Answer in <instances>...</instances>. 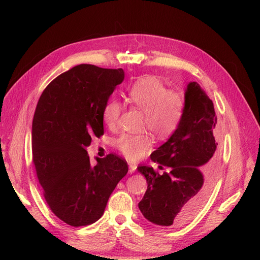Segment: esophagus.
<instances>
[{"label":"esophagus","instance_id":"1","mask_svg":"<svg viewBox=\"0 0 260 260\" xmlns=\"http://www.w3.org/2000/svg\"><path fill=\"white\" fill-rule=\"evenodd\" d=\"M136 169H137V166H136V165H133V163H129V167H128V173L133 174V173L136 171Z\"/></svg>","mask_w":260,"mask_h":260}]
</instances>
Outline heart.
Returning a JSON list of instances; mask_svg holds the SVG:
<instances>
[{"instance_id": "1", "label": "heart", "mask_w": 260, "mask_h": 260, "mask_svg": "<svg viewBox=\"0 0 260 260\" xmlns=\"http://www.w3.org/2000/svg\"><path fill=\"white\" fill-rule=\"evenodd\" d=\"M128 100L145 114L144 125L154 136L165 139L178 128L182 120L185 100L182 93L167 89L156 77L137 80L127 92ZM122 112V104L117 99H109L102 111L106 125L114 126ZM118 151L131 161H138L152 148V140L147 135L124 134L115 141Z\"/></svg>"}]
</instances>
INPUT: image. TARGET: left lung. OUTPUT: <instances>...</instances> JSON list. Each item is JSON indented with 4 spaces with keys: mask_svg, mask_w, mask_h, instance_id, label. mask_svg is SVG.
I'll return each instance as SVG.
<instances>
[{
    "mask_svg": "<svg viewBox=\"0 0 260 260\" xmlns=\"http://www.w3.org/2000/svg\"><path fill=\"white\" fill-rule=\"evenodd\" d=\"M185 109L180 124L169 140L151 155L159 174L151 167H138L147 189L138 207L148 221L162 226L186 223L206 203L220 158L216 139L214 104L197 82L184 92Z\"/></svg>",
    "mask_w": 260,
    "mask_h": 260,
    "instance_id": "1",
    "label": "left lung"
}]
</instances>
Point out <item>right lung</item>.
<instances>
[{"label":"right lung","mask_w":260,"mask_h":260,"mask_svg":"<svg viewBox=\"0 0 260 260\" xmlns=\"http://www.w3.org/2000/svg\"><path fill=\"white\" fill-rule=\"evenodd\" d=\"M123 80L122 68L80 64L52 80L39 99L32 161L49 209L70 225L100 219L109 196L127 174L121 157H97L92 166L86 151L91 137L103 135V107Z\"/></svg>","instance_id":"add662e5"}]
</instances>
